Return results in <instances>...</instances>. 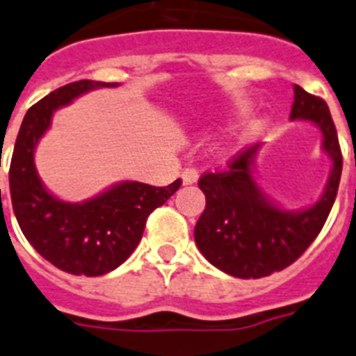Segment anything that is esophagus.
<instances>
[{
    "instance_id": "1",
    "label": "esophagus",
    "mask_w": 356,
    "mask_h": 356,
    "mask_svg": "<svg viewBox=\"0 0 356 356\" xmlns=\"http://www.w3.org/2000/svg\"><path fill=\"white\" fill-rule=\"evenodd\" d=\"M181 179H183V184H195L199 179V172L195 168H186L181 173Z\"/></svg>"
}]
</instances>
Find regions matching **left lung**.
Wrapping results in <instances>:
<instances>
[{
    "label": "left lung",
    "instance_id": "1",
    "mask_svg": "<svg viewBox=\"0 0 356 356\" xmlns=\"http://www.w3.org/2000/svg\"><path fill=\"white\" fill-rule=\"evenodd\" d=\"M309 120L322 131L323 152L333 161L325 192L313 207L282 210L254 181V155L259 144L239 152L221 172H207L199 188L207 197L193 236L201 254L213 267L236 278H263L278 273L313 243L337 199L342 175V152L327 104L294 86L291 120Z\"/></svg>",
    "mask_w": 356,
    "mask_h": 356
}]
</instances>
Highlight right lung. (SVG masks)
<instances>
[{
	"instance_id": "1",
	"label": "right lung",
	"mask_w": 356,
	"mask_h": 356,
	"mask_svg": "<svg viewBox=\"0 0 356 356\" xmlns=\"http://www.w3.org/2000/svg\"><path fill=\"white\" fill-rule=\"evenodd\" d=\"M115 82L78 80L49 93L29 109L14 144L8 170L10 199L23 236L40 256L76 276H102L122 265L143 238L149 213L177 192L168 186L124 181L83 203H65L45 190L34 166V148L58 108Z\"/></svg>"
}]
</instances>
